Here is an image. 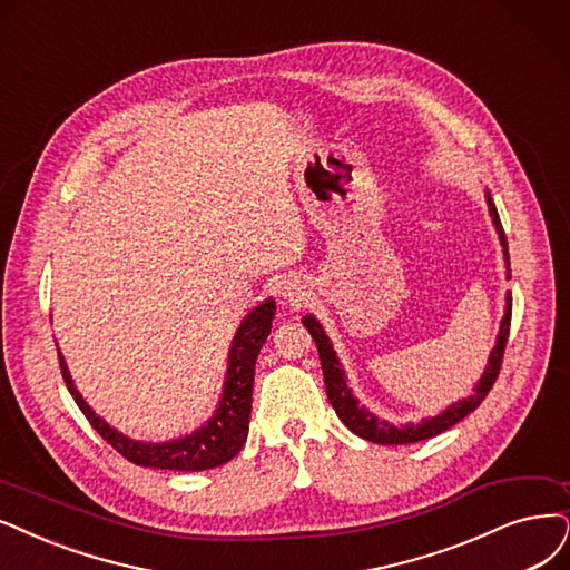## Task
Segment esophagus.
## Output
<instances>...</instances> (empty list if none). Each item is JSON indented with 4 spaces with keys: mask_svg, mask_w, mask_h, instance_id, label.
<instances>
[{
    "mask_svg": "<svg viewBox=\"0 0 570 570\" xmlns=\"http://www.w3.org/2000/svg\"><path fill=\"white\" fill-rule=\"evenodd\" d=\"M279 296H282L286 303L296 305V303H301L303 296H305V286L301 284L298 277H286V279L282 282V286H279Z\"/></svg>",
    "mask_w": 570,
    "mask_h": 570,
    "instance_id": "obj_1",
    "label": "esophagus"
}]
</instances>
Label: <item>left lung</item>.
Returning a JSON list of instances; mask_svg holds the SVG:
<instances>
[{
    "mask_svg": "<svg viewBox=\"0 0 570 570\" xmlns=\"http://www.w3.org/2000/svg\"><path fill=\"white\" fill-rule=\"evenodd\" d=\"M487 204H489V216L495 225L498 239L502 246V258H504V267H508V279H510V250H508V239H504V232L500 225V216L498 208L491 199V193L487 189ZM510 322H512V296L508 293L504 296V314L500 322V331L495 345L489 354V364L483 368L479 383L474 385V392L468 399H458L451 406H446L444 411H439L436 415H428L420 420V423H406V425H394L385 417H377L373 411H368L364 404H360V399L354 396V392L347 385V375L345 368L338 360V354L333 350V343L328 341V335L324 331V326L320 324V320L314 314H305L303 317V326L309 331V335L317 343L320 350V360H322V371H324V385H326V394L328 402L338 413V417L345 423V428L350 432H354L356 436H362L366 441H373V444H385V446H399V444H415V441H425L430 436H436L441 432H446L449 428H453L455 423H460L462 417H468L487 394L491 392L500 364H502V354H504V345H508V335H510Z\"/></svg>",
    "mask_w": 570,
    "mask_h": 570,
    "instance_id": "obj_1",
    "label": "left lung"
}]
</instances>
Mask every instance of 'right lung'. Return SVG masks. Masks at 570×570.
Wrapping results in <instances>:
<instances>
[{"label": "right lung", "instance_id": "add662e5", "mask_svg": "<svg viewBox=\"0 0 570 570\" xmlns=\"http://www.w3.org/2000/svg\"><path fill=\"white\" fill-rule=\"evenodd\" d=\"M272 298H265L261 305L248 309L242 320L235 338H232L227 354V371L223 381V392L216 404L214 415L206 423L189 434L166 441H140L112 428L108 420L100 417L77 390L66 356L58 350L60 371L66 377V385L75 396L77 406L87 415L94 430L119 451L126 460L136 462L140 468L155 470H176V472H202L225 465L235 458L248 436L250 423V399H253V375H256V360L263 343L272 331L274 320Z\"/></svg>", "mask_w": 570, "mask_h": 570}]
</instances>
